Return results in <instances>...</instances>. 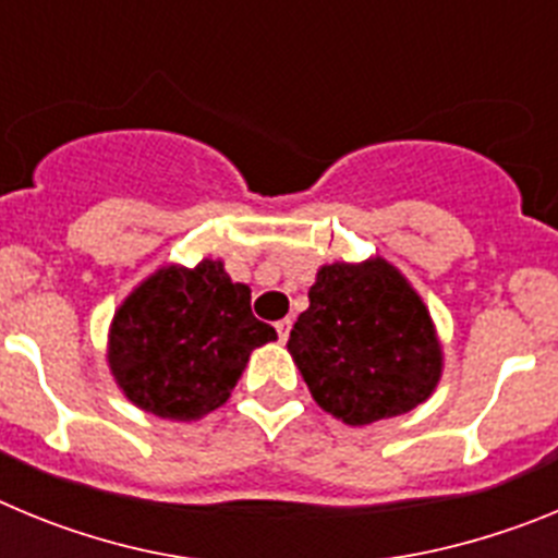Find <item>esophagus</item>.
<instances>
[{
    "instance_id": "obj_1",
    "label": "esophagus",
    "mask_w": 558,
    "mask_h": 558,
    "mask_svg": "<svg viewBox=\"0 0 558 558\" xmlns=\"http://www.w3.org/2000/svg\"><path fill=\"white\" fill-rule=\"evenodd\" d=\"M290 327H293V322L290 318H284V322H276V332H279V340H288L290 338Z\"/></svg>"
}]
</instances>
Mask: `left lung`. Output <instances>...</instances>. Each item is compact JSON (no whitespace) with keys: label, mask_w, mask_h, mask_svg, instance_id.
<instances>
[{"label":"left lung","mask_w":558,"mask_h":558,"mask_svg":"<svg viewBox=\"0 0 558 558\" xmlns=\"http://www.w3.org/2000/svg\"><path fill=\"white\" fill-rule=\"evenodd\" d=\"M288 352L315 402L352 427L413 411L445 372L430 310L383 256L318 268Z\"/></svg>","instance_id":"left-lung-1"}]
</instances>
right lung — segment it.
<instances>
[{"label":"right lung","mask_w":558,"mask_h":558,"mask_svg":"<svg viewBox=\"0 0 558 558\" xmlns=\"http://www.w3.org/2000/svg\"><path fill=\"white\" fill-rule=\"evenodd\" d=\"M276 340L251 313V288L220 259L161 265L117 307L108 368L128 402L170 422H195L234 391L251 352Z\"/></svg>","instance_id":"right-lung-1"}]
</instances>
